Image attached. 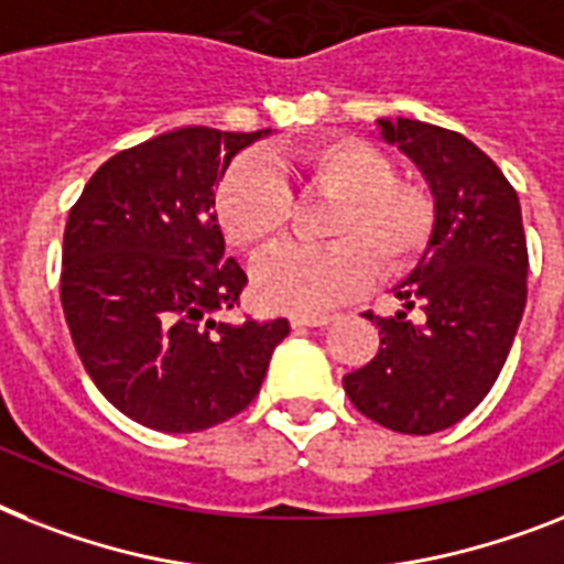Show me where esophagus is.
Segmentation results:
<instances>
[{
  "label": "esophagus",
  "mask_w": 564,
  "mask_h": 564,
  "mask_svg": "<svg viewBox=\"0 0 564 564\" xmlns=\"http://www.w3.org/2000/svg\"><path fill=\"white\" fill-rule=\"evenodd\" d=\"M332 319V314H293L291 325L293 328H323V325H328Z\"/></svg>",
  "instance_id": "34e87169"
}]
</instances>
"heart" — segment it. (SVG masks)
<instances>
[{
    "label": "heart",
    "mask_w": 564,
    "mask_h": 564,
    "mask_svg": "<svg viewBox=\"0 0 564 564\" xmlns=\"http://www.w3.org/2000/svg\"><path fill=\"white\" fill-rule=\"evenodd\" d=\"M291 189L334 198L325 213L323 248H282L253 271L262 305L316 314L355 296L375 271L400 276L432 245L438 207L412 181L394 178L392 161L360 138H332L302 152L273 149L271 164L239 161L221 181L218 225L241 253L273 248L293 216Z\"/></svg>",
    "instance_id": "obj_1"
}]
</instances>
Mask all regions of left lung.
Here are the masks:
<instances>
[{
    "label": "left lung",
    "mask_w": 564,
    "mask_h": 564,
    "mask_svg": "<svg viewBox=\"0 0 564 564\" xmlns=\"http://www.w3.org/2000/svg\"><path fill=\"white\" fill-rule=\"evenodd\" d=\"M380 129L426 175L438 225L430 256L394 291L403 311H366L380 348L343 386L369 421L432 435L487 398L510 355L528 302V239L513 184L476 143L409 118Z\"/></svg>",
    "instance_id": "left-lung-1"
}]
</instances>
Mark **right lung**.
<instances>
[{
	"label": "right lung",
	"instance_id": "add662e5",
	"mask_svg": "<svg viewBox=\"0 0 564 564\" xmlns=\"http://www.w3.org/2000/svg\"><path fill=\"white\" fill-rule=\"evenodd\" d=\"M268 134L175 129L111 155L74 202L59 302L74 348L111 406L184 435L239 415L259 394L285 316L225 323L248 273L225 256L216 184Z\"/></svg>",
	"mask_w": 564,
	"mask_h": 564
}]
</instances>
